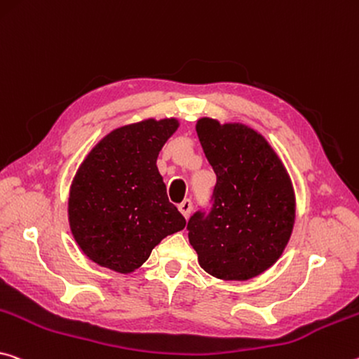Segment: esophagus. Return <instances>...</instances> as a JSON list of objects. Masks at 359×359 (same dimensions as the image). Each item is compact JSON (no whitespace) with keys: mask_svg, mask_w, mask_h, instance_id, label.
<instances>
[{"mask_svg":"<svg viewBox=\"0 0 359 359\" xmlns=\"http://www.w3.org/2000/svg\"><path fill=\"white\" fill-rule=\"evenodd\" d=\"M191 209H193V203L190 200H184L180 204H179V210L182 214H184L185 219L190 217L191 214Z\"/></svg>","mask_w":359,"mask_h":359,"instance_id":"esophagus-1","label":"esophagus"}]
</instances>
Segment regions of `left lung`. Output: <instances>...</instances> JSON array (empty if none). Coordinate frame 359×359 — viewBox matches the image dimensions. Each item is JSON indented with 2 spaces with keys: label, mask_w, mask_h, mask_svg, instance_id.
Instances as JSON below:
<instances>
[{
  "label": "left lung",
  "mask_w": 359,
  "mask_h": 359,
  "mask_svg": "<svg viewBox=\"0 0 359 359\" xmlns=\"http://www.w3.org/2000/svg\"><path fill=\"white\" fill-rule=\"evenodd\" d=\"M196 133L217 184L210 208L189 220L201 269L249 280L275 264L291 238L295 200L289 175L264 137L243 124L203 118Z\"/></svg>",
  "instance_id": "left-lung-1"
}]
</instances>
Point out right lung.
<instances>
[{"instance_id": "obj_1", "label": "right lung", "mask_w": 359, "mask_h": 359, "mask_svg": "<svg viewBox=\"0 0 359 359\" xmlns=\"http://www.w3.org/2000/svg\"><path fill=\"white\" fill-rule=\"evenodd\" d=\"M175 119L118 128L90 150L73 179L68 219L78 246L95 264L130 273L187 220L168 200L156 158Z\"/></svg>"}]
</instances>
